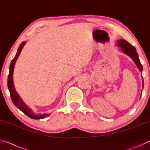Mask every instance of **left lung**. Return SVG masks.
<instances>
[{
  "mask_svg": "<svg viewBox=\"0 0 150 150\" xmlns=\"http://www.w3.org/2000/svg\"><path fill=\"white\" fill-rule=\"evenodd\" d=\"M117 45L119 47H121V50L122 52L125 53V54H127V56H130V58L132 59V60L134 61L135 64L137 65V67L138 68V69L140 71V72L142 73L143 70L142 66L140 63L139 57H138V53L137 52V50H136V48L132 46L130 43L128 42L126 40H125L123 39H120L118 40L117 41ZM142 87H144V80L142 78Z\"/></svg>",
  "mask_w": 150,
  "mask_h": 150,
  "instance_id": "obj_1",
  "label": "left lung"
}]
</instances>
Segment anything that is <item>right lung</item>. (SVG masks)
I'll return each mask as SVG.
<instances>
[{"label": "right lung", "instance_id": "right-lung-1", "mask_svg": "<svg viewBox=\"0 0 150 150\" xmlns=\"http://www.w3.org/2000/svg\"><path fill=\"white\" fill-rule=\"evenodd\" d=\"M25 45V42H22L21 45L19 47L17 53H16V56L12 60L10 63V70H9V75L8 78V88L11 99H12V102L16 107L24 113L25 115L29 117L30 118L34 119H40L46 117H48L49 114H37L34 113L33 110L29 107L27 105L25 102L23 101L21 98L20 96V95L16 92L14 85H13V69H14V66L16 64V62L21 52V50L23 48L24 45Z\"/></svg>", "mask_w": 150, "mask_h": 150}]
</instances>
